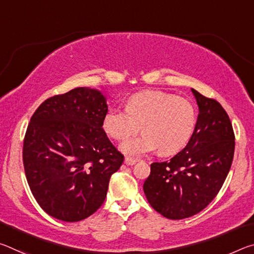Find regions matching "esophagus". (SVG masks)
I'll list each match as a JSON object with an SVG mask.
<instances>
[{"instance_id": "obj_1", "label": "esophagus", "mask_w": 254, "mask_h": 254, "mask_svg": "<svg viewBox=\"0 0 254 254\" xmlns=\"http://www.w3.org/2000/svg\"><path fill=\"white\" fill-rule=\"evenodd\" d=\"M135 162H136V159H134V158L127 157L126 159H124V163H126V165H127V166H132V165H134Z\"/></svg>"}]
</instances>
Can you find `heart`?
Masks as SVG:
<instances>
[{"instance_id": "obj_1", "label": "heart", "mask_w": 254, "mask_h": 254, "mask_svg": "<svg viewBox=\"0 0 254 254\" xmlns=\"http://www.w3.org/2000/svg\"><path fill=\"white\" fill-rule=\"evenodd\" d=\"M196 106L186 97L175 94L144 91L128 97L126 110L111 109L103 120L105 132L114 140H127L121 145L128 156H142L158 149L163 156L177 153L188 143L196 126Z\"/></svg>"}]
</instances>
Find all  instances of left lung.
<instances>
[{"label": "left lung", "instance_id": "left-lung-1", "mask_svg": "<svg viewBox=\"0 0 254 254\" xmlns=\"http://www.w3.org/2000/svg\"><path fill=\"white\" fill-rule=\"evenodd\" d=\"M191 92L199 114L190 140L170 160L151 163L143 185L149 204L169 220L203 210L221 190L234 156L235 135L226 111L214 98Z\"/></svg>", "mask_w": 254, "mask_h": 254}]
</instances>
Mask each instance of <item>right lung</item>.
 Here are the masks:
<instances>
[{"label":"right lung","instance_id":"1","mask_svg":"<svg viewBox=\"0 0 254 254\" xmlns=\"http://www.w3.org/2000/svg\"><path fill=\"white\" fill-rule=\"evenodd\" d=\"M106 100L96 89L78 87L42 102L23 141L29 187L50 216L78 222L104 203L111 176L124 156L103 128Z\"/></svg>","mask_w":254,"mask_h":254}]
</instances>
